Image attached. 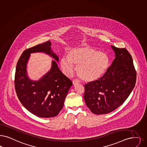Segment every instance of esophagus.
<instances>
[{
  "label": "esophagus",
  "mask_w": 147,
  "mask_h": 147,
  "mask_svg": "<svg viewBox=\"0 0 147 147\" xmlns=\"http://www.w3.org/2000/svg\"><path fill=\"white\" fill-rule=\"evenodd\" d=\"M80 84V82L78 79H75L73 81V84L74 86L76 85V84Z\"/></svg>",
  "instance_id": "34e87169"
}]
</instances>
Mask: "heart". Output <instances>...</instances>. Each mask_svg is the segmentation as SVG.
I'll return each mask as SVG.
<instances>
[{"mask_svg": "<svg viewBox=\"0 0 147 147\" xmlns=\"http://www.w3.org/2000/svg\"><path fill=\"white\" fill-rule=\"evenodd\" d=\"M109 59L106 53L97 51L88 46L70 49L67 56L60 60L62 71L66 76L73 75L78 65L76 71L83 80L92 82L104 76L109 65Z\"/></svg>", "mask_w": 147, "mask_h": 147, "instance_id": "1", "label": "heart"}]
</instances>
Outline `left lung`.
Segmentation results:
<instances>
[{
    "label": "left lung",
    "mask_w": 147,
    "mask_h": 147,
    "mask_svg": "<svg viewBox=\"0 0 147 147\" xmlns=\"http://www.w3.org/2000/svg\"><path fill=\"white\" fill-rule=\"evenodd\" d=\"M115 59L104 76L85 85L84 100L95 114H105L121 106L135 86L136 72L128 51L111 46Z\"/></svg>",
    "instance_id": "left-lung-1"
}]
</instances>
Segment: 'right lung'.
Instances as JSON below:
<instances>
[{
  "mask_svg": "<svg viewBox=\"0 0 147 147\" xmlns=\"http://www.w3.org/2000/svg\"><path fill=\"white\" fill-rule=\"evenodd\" d=\"M50 41L24 51L18 61L15 86L18 98L29 112L40 117H53L62 109L65 98L72 85L71 80L59 69V56L53 51ZM45 53L55 61L51 69L38 81L31 80L26 67L30 53Z\"/></svg>",
  "mask_w": 147,
  "mask_h": 147,
  "instance_id": "obj_1",
  "label": "right lung"
}]
</instances>
